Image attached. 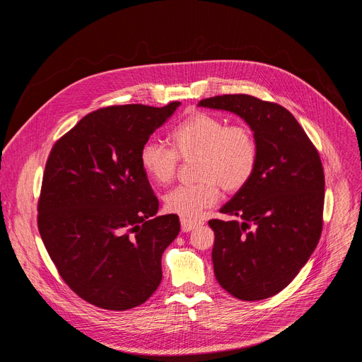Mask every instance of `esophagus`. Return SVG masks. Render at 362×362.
I'll use <instances>...</instances> for the list:
<instances>
[{
  "label": "esophagus",
  "mask_w": 362,
  "mask_h": 362,
  "mask_svg": "<svg viewBox=\"0 0 362 362\" xmlns=\"http://www.w3.org/2000/svg\"><path fill=\"white\" fill-rule=\"evenodd\" d=\"M180 225H182V230L183 232H190V230H193V229H196L199 225H200V222H196V221H187V219H180Z\"/></svg>",
  "instance_id": "1"
}]
</instances>
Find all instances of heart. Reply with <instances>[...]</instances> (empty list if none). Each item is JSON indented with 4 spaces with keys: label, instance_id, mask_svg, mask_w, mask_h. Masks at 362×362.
Instances as JSON below:
<instances>
[{
    "label": "heart",
    "instance_id": "b5f03b06",
    "mask_svg": "<svg viewBox=\"0 0 362 362\" xmlns=\"http://www.w3.org/2000/svg\"><path fill=\"white\" fill-rule=\"evenodd\" d=\"M172 148L148 140L140 148V165L146 176L158 185L175 179L179 158H199V183L182 185L165 196V208L183 219H197L219 200L221 186L226 192L240 190L253 176L259 147L246 124H229L226 119L196 112L182 120L169 134Z\"/></svg>",
    "mask_w": 362,
    "mask_h": 362
}]
</instances>
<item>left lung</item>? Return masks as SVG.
<instances>
[{"instance_id":"8db88e82","label":"left lung","mask_w":362,"mask_h":362,"mask_svg":"<svg viewBox=\"0 0 362 362\" xmlns=\"http://www.w3.org/2000/svg\"><path fill=\"white\" fill-rule=\"evenodd\" d=\"M197 106L238 115L256 137V170L221 208L236 219H212L209 226L219 285L242 300L267 299L292 282L321 238L325 179L320 154L296 119L276 103L225 94L200 100Z\"/></svg>"}]
</instances>
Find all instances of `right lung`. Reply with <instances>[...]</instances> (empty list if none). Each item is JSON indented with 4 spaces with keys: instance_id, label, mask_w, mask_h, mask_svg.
Masks as SVG:
<instances>
[{
    "instance_id": "right-lung-1",
    "label": "right lung",
    "mask_w": 362,
    "mask_h": 362,
    "mask_svg": "<svg viewBox=\"0 0 362 362\" xmlns=\"http://www.w3.org/2000/svg\"><path fill=\"white\" fill-rule=\"evenodd\" d=\"M180 106H110L84 116L51 148L38 230L64 282L110 311L146 302L162 281V255L180 232L159 200L140 148Z\"/></svg>"
}]
</instances>
